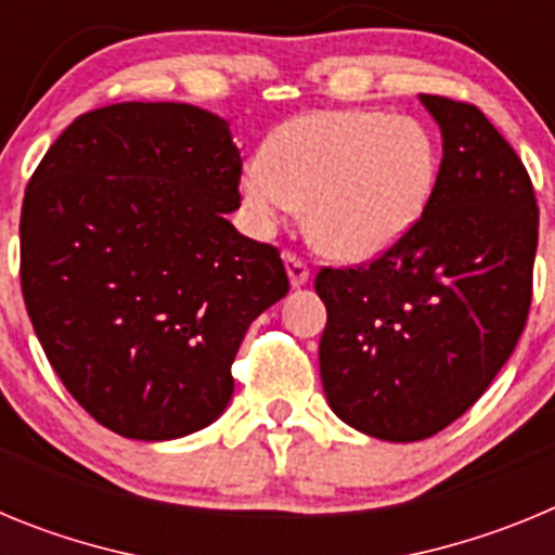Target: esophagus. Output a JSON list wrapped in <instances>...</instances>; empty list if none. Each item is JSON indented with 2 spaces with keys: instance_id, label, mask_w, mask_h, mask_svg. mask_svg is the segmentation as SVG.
<instances>
[{
  "instance_id": "34e87169",
  "label": "esophagus",
  "mask_w": 555,
  "mask_h": 555,
  "mask_svg": "<svg viewBox=\"0 0 555 555\" xmlns=\"http://www.w3.org/2000/svg\"><path fill=\"white\" fill-rule=\"evenodd\" d=\"M283 261H286L288 283H292L294 288L306 286L308 278H311V269H308V263L302 261V258H297V255H294V253H286V255H283Z\"/></svg>"
}]
</instances>
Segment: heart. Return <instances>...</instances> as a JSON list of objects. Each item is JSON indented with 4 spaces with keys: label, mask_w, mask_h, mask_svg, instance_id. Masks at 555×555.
<instances>
[{
    "label": "heart",
    "mask_w": 555,
    "mask_h": 555,
    "mask_svg": "<svg viewBox=\"0 0 555 555\" xmlns=\"http://www.w3.org/2000/svg\"><path fill=\"white\" fill-rule=\"evenodd\" d=\"M439 180V146L414 116L311 111L283 121L238 191L261 230L306 208L308 238L336 261H370L420 224Z\"/></svg>",
    "instance_id": "b5f03b06"
}]
</instances>
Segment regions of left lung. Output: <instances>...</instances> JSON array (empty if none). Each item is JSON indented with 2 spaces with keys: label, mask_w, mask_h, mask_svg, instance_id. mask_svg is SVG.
Segmentation results:
<instances>
[{
  "label": "left lung",
  "mask_w": 555,
  "mask_h": 555,
  "mask_svg": "<svg viewBox=\"0 0 555 555\" xmlns=\"http://www.w3.org/2000/svg\"><path fill=\"white\" fill-rule=\"evenodd\" d=\"M442 164L420 224L356 269H322L320 375L333 414L384 442L448 428L512 358L531 308L539 208L526 166L475 105L420 94Z\"/></svg>",
  "instance_id": "left-lung-1"
}]
</instances>
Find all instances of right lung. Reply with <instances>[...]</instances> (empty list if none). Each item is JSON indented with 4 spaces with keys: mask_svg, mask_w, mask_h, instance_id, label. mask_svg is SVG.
Wrapping results in <instances>:
<instances>
[{
    "mask_svg": "<svg viewBox=\"0 0 555 555\" xmlns=\"http://www.w3.org/2000/svg\"><path fill=\"white\" fill-rule=\"evenodd\" d=\"M242 155L185 102L77 116L22 205V294L72 397L113 434L166 442L233 397L247 327L286 297L281 253L228 222Z\"/></svg>",
    "mask_w": 555,
    "mask_h": 555,
    "instance_id": "1",
    "label": "right lung"
}]
</instances>
